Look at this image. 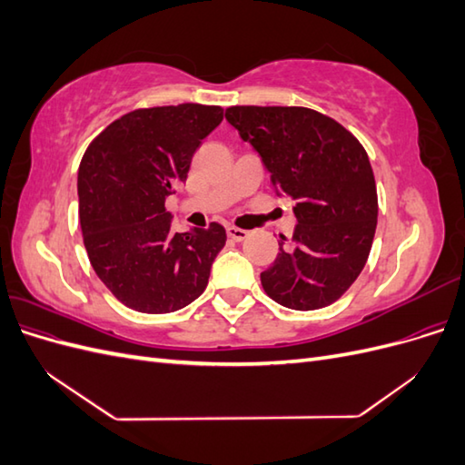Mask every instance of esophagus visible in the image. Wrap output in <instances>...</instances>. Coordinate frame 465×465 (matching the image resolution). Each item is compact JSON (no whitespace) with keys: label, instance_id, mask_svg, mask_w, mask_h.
Here are the masks:
<instances>
[{"label":"esophagus","instance_id":"1","mask_svg":"<svg viewBox=\"0 0 465 465\" xmlns=\"http://www.w3.org/2000/svg\"><path fill=\"white\" fill-rule=\"evenodd\" d=\"M227 234H229V238H232V241L241 242V241H244V238L248 236V231L236 229V227H227Z\"/></svg>","mask_w":465,"mask_h":465}]
</instances>
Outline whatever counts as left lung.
Segmentation results:
<instances>
[{"label":"left lung","instance_id":"1","mask_svg":"<svg viewBox=\"0 0 465 465\" xmlns=\"http://www.w3.org/2000/svg\"><path fill=\"white\" fill-rule=\"evenodd\" d=\"M224 118L254 147L277 195L297 205L291 242L262 272L267 297L292 311L335 302L369 260L378 195L369 154L340 122L304 106H231Z\"/></svg>","mask_w":465,"mask_h":465}]
</instances>
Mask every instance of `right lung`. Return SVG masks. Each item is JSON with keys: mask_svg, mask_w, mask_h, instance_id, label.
<instances>
[{"mask_svg": "<svg viewBox=\"0 0 465 465\" xmlns=\"http://www.w3.org/2000/svg\"><path fill=\"white\" fill-rule=\"evenodd\" d=\"M221 120V106L137 108L112 122L83 154V242L98 279L132 311L174 312L207 287L227 232L219 223L173 232L164 200L188 178L195 149Z\"/></svg>", "mask_w": 465, "mask_h": 465, "instance_id": "1", "label": "right lung"}]
</instances>
